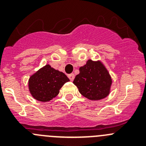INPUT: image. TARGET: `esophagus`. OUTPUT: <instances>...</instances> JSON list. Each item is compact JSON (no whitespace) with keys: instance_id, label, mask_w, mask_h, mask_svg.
Instances as JSON below:
<instances>
[{"instance_id":"esophagus-1","label":"esophagus","mask_w":146,"mask_h":146,"mask_svg":"<svg viewBox=\"0 0 146 146\" xmlns=\"http://www.w3.org/2000/svg\"><path fill=\"white\" fill-rule=\"evenodd\" d=\"M68 78H69V79H70V80H71V81H73V80H74V78H75V75L73 74V73H71V74H69L68 75Z\"/></svg>"}]
</instances>
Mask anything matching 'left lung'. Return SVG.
<instances>
[{
  "label": "left lung",
  "instance_id": "1",
  "mask_svg": "<svg viewBox=\"0 0 146 146\" xmlns=\"http://www.w3.org/2000/svg\"><path fill=\"white\" fill-rule=\"evenodd\" d=\"M79 70L73 83L82 95L90 100H100L110 95L112 79L101 61L89 59Z\"/></svg>",
  "mask_w": 146,
  "mask_h": 146
}]
</instances>
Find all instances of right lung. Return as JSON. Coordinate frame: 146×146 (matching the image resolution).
I'll list each match as a JSON object with an SVG mask.
<instances>
[{"label":"right lung","instance_id":"add662e5","mask_svg":"<svg viewBox=\"0 0 146 146\" xmlns=\"http://www.w3.org/2000/svg\"><path fill=\"white\" fill-rule=\"evenodd\" d=\"M68 81L69 78L63 72L46 64L29 77L28 87L35 100L48 102L58 95L60 89Z\"/></svg>","mask_w":146,"mask_h":146}]
</instances>
